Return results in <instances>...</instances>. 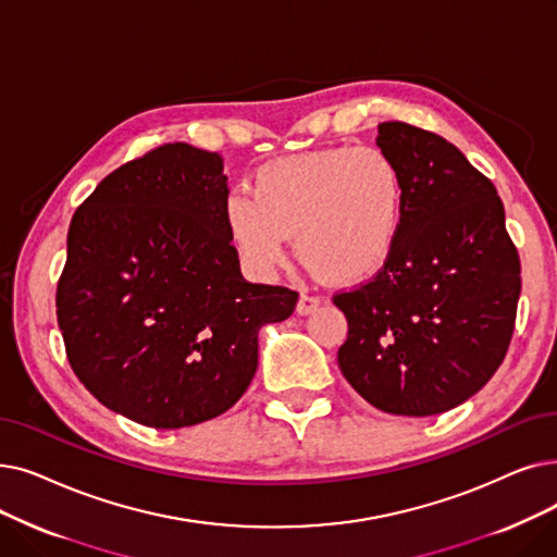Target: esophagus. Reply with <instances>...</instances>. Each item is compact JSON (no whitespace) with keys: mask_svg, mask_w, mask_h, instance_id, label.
I'll list each match as a JSON object with an SVG mask.
<instances>
[{"mask_svg":"<svg viewBox=\"0 0 557 557\" xmlns=\"http://www.w3.org/2000/svg\"><path fill=\"white\" fill-rule=\"evenodd\" d=\"M321 307V298L319 296H309V294H302L300 300H298V307L296 311L300 313V317H307V313H313Z\"/></svg>","mask_w":557,"mask_h":557,"instance_id":"esophagus-1","label":"esophagus"}]
</instances>
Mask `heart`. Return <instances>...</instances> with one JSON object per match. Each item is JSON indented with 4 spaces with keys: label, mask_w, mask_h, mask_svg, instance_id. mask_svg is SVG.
Here are the masks:
<instances>
[{
    "label": "heart",
    "mask_w": 557,
    "mask_h": 557,
    "mask_svg": "<svg viewBox=\"0 0 557 557\" xmlns=\"http://www.w3.org/2000/svg\"><path fill=\"white\" fill-rule=\"evenodd\" d=\"M405 177L382 148H325L257 168L252 196L232 190L223 215L246 269L269 280L296 234L311 271L361 282L384 269L403 225Z\"/></svg>",
    "instance_id": "b5f03b06"
}]
</instances>
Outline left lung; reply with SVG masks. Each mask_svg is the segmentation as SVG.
<instances>
[{"instance_id": "1", "label": "left lung", "mask_w": 557, "mask_h": 557, "mask_svg": "<svg viewBox=\"0 0 557 557\" xmlns=\"http://www.w3.org/2000/svg\"><path fill=\"white\" fill-rule=\"evenodd\" d=\"M377 148L405 177L403 225L384 269L334 296L348 319L336 359L382 412L432 417L469 400L500 367L521 294L519 255L494 184L453 143L382 123Z\"/></svg>"}]
</instances>
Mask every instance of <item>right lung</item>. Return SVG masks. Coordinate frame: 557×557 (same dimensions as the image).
I'll list each match as a JSON object with an SVG mask.
<instances>
[{"label": "right lung", "mask_w": 557, "mask_h": 557, "mask_svg": "<svg viewBox=\"0 0 557 557\" xmlns=\"http://www.w3.org/2000/svg\"><path fill=\"white\" fill-rule=\"evenodd\" d=\"M223 157L168 143L120 165L75 211L57 317L72 371L104 407L177 430L246 394L259 330L298 294L252 284L225 227Z\"/></svg>", "instance_id": "right-lung-1"}]
</instances>
